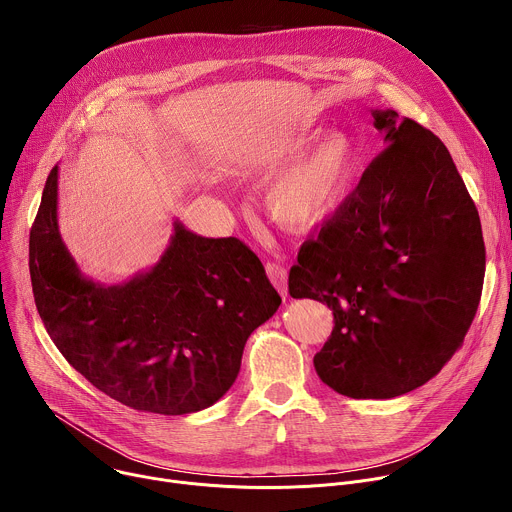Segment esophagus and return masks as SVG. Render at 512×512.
Segmentation results:
<instances>
[{"label":"esophagus","instance_id":"obj_1","mask_svg":"<svg viewBox=\"0 0 512 512\" xmlns=\"http://www.w3.org/2000/svg\"><path fill=\"white\" fill-rule=\"evenodd\" d=\"M265 269H267V275H269L271 283L277 287V291L285 300L287 298V269L283 265H277V263H267Z\"/></svg>","mask_w":512,"mask_h":512}]
</instances>
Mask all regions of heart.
Wrapping results in <instances>:
<instances>
[{
  "label": "heart",
  "mask_w": 512,
  "mask_h": 512,
  "mask_svg": "<svg viewBox=\"0 0 512 512\" xmlns=\"http://www.w3.org/2000/svg\"><path fill=\"white\" fill-rule=\"evenodd\" d=\"M356 148L348 133L328 129L277 168L263 184V204L273 221L289 231H312L344 202Z\"/></svg>",
  "instance_id": "heart-1"
}]
</instances>
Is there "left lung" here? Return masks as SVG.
I'll list each match as a JSON object with an SVG mask.
<instances>
[{"instance_id":"obj_1","label":"left lung","mask_w":512,"mask_h":512,"mask_svg":"<svg viewBox=\"0 0 512 512\" xmlns=\"http://www.w3.org/2000/svg\"><path fill=\"white\" fill-rule=\"evenodd\" d=\"M373 119L387 148L289 271L291 298L334 314L314 367L352 399H393L440 373L476 316L486 265L478 210L442 139L393 109Z\"/></svg>"}]
</instances>
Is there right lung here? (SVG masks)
Returning <instances> with one entry per match:
<instances>
[{"label":"right lung","mask_w":512,"mask_h":512,"mask_svg":"<svg viewBox=\"0 0 512 512\" xmlns=\"http://www.w3.org/2000/svg\"><path fill=\"white\" fill-rule=\"evenodd\" d=\"M38 314L62 356L111 399L160 415L206 409L235 383L247 338L281 298L239 239L178 218L158 263L125 283L85 277L58 231V166L30 231Z\"/></svg>","instance_id":"obj_1"}]
</instances>
